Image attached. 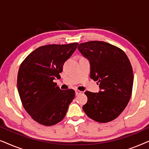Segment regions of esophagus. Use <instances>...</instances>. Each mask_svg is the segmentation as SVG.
<instances>
[{
	"label": "esophagus",
	"instance_id": "esophagus-1",
	"mask_svg": "<svg viewBox=\"0 0 149 149\" xmlns=\"http://www.w3.org/2000/svg\"><path fill=\"white\" fill-rule=\"evenodd\" d=\"M75 93H76V95H79L81 93V91L78 90V89H76V90H75Z\"/></svg>",
	"mask_w": 149,
	"mask_h": 149
}]
</instances>
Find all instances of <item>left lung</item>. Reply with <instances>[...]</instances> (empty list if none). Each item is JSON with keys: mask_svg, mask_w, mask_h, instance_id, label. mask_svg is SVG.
I'll return each mask as SVG.
<instances>
[{"mask_svg": "<svg viewBox=\"0 0 149 149\" xmlns=\"http://www.w3.org/2000/svg\"><path fill=\"white\" fill-rule=\"evenodd\" d=\"M78 49L90 62V78L98 82V93L85 91L87 102L83 110L91 119L107 123L125 109L131 97L134 82L132 67L125 53L103 41L79 45Z\"/></svg>", "mask_w": 149, "mask_h": 149, "instance_id": "obj_1", "label": "left lung"}]
</instances>
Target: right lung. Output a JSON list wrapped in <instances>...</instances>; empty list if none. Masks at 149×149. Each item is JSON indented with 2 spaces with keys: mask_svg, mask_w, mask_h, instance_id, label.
<instances>
[{
  "mask_svg": "<svg viewBox=\"0 0 149 149\" xmlns=\"http://www.w3.org/2000/svg\"><path fill=\"white\" fill-rule=\"evenodd\" d=\"M78 42L39 47L26 57L17 74V89L22 105L37 123L54 125L64 119L74 98L73 89L62 90L60 79L64 62L76 50Z\"/></svg>",
  "mask_w": 149,
  "mask_h": 149,
  "instance_id": "1",
  "label": "right lung"
}]
</instances>
